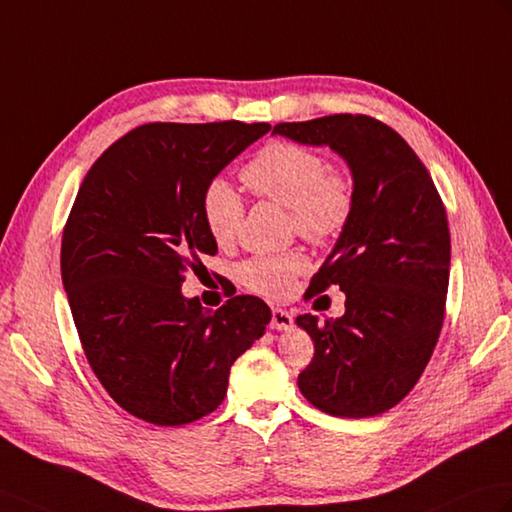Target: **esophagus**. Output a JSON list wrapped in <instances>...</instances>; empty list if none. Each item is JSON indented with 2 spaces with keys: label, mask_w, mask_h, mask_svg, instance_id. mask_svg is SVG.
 <instances>
[{
  "label": "esophagus",
  "mask_w": 512,
  "mask_h": 512,
  "mask_svg": "<svg viewBox=\"0 0 512 512\" xmlns=\"http://www.w3.org/2000/svg\"><path fill=\"white\" fill-rule=\"evenodd\" d=\"M294 325V318L288 310H281V307H272V320H270V327L283 331V329H290Z\"/></svg>",
  "instance_id": "obj_1"
}]
</instances>
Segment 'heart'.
<instances>
[{"label":"heart","instance_id":"b5f03b06","mask_svg":"<svg viewBox=\"0 0 512 512\" xmlns=\"http://www.w3.org/2000/svg\"><path fill=\"white\" fill-rule=\"evenodd\" d=\"M244 183L259 198L290 209L292 231L314 244L334 242L347 229L355 209V185L347 172L331 170L314 148L296 141H272L242 170ZM200 213L218 244H231L242 227L244 202L231 183L213 178L200 194ZM307 270L299 251L257 255L242 266L248 288L266 296H285Z\"/></svg>","mask_w":512,"mask_h":512}]
</instances>
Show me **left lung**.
I'll list each match as a JSON object with an SVG mask.
<instances>
[{"label": "left lung", "mask_w": 512, "mask_h": 512, "mask_svg": "<svg viewBox=\"0 0 512 512\" xmlns=\"http://www.w3.org/2000/svg\"><path fill=\"white\" fill-rule=\"evenodd\" d=\"M272 133L329 146L351 168L353 218L307 288L314 296L340 285L344 316L296 318L314 340L299 388L331 417H375L419 382L441 336L451 257L445 205L417 152L375 117L338 113Z\"/></svg>", "instance_id": "left-lung-1"}]
</instances>
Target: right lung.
Listing matches in <instances>:
<instances>
[{"instance_id": "right-lung-1", "label": "right lung", "mask_w": 512, "mask_h": 512, "mask_svg": "<svg viewBox=\"0 0 512 512\" xmlns=\"http://www.w3.org/2000/svg\"><path fill=\"white\" fill-rule=\"evenodd\" d=\"M270 124L154 122L91 165L69 211L61 275L87 362L117 406L163 427L207 417L233 362L264 336L270 307L185 299V272L216 255L200 194Z\"/></svg>"}]
</instances>
